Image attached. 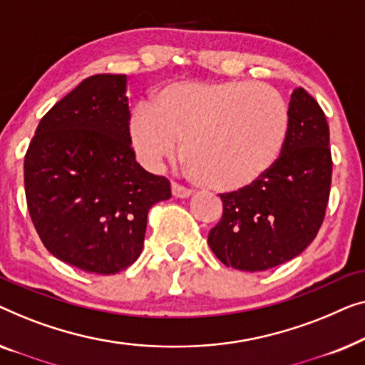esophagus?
Listing matches in <instances>:
<instances>
[{"label":"esophagus","instance_id":"34e87169","mask_svg":"<svg viewBox=\"0 0 365 365\" xmlns=\"http://www.w3.org/2000/svg\"><path fill=\"white\" fill-rule=\"evenodd\" d=\"M172 193H173V197H177V198H188L193 192L190 188L183 187V185L173 182L172 183Z\"/></svg>","mask_w":365,"mask_h":365}]
</instances>
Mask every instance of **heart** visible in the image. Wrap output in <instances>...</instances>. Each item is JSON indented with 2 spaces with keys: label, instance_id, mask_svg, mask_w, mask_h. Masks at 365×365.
Instances as JSON below:
<instances>
[{
  "label": "heart",
  "instance_id": "obj_1",
  "mask_svg": "<svg viewBox=\"0 0 365 365\" xmlns=\"http://www.w3.org/2000/svg\"><path fill=\"white\" fill-rule=\"evenodd\" d=\"M289 110L273 87L253 81H180L132 110L129 135L148 168L180 153L210 188L233 192L266 175L283 152Z\"/></svg>",
  "mask_w": 365,
  "mask_h": 365
}]
</instances>
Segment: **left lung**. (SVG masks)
<instances>
[{
	"instance_id": "obj_1",
	"label": "left lung",
	"mask_w": 365,
	"mask_h": 365,
	"mask_svg": "<svg viewBox=\"0 0 365 365\" xmlns=\"http://www.w3.org/2000/svg\"><path fill=\"white\" fill-rule=\"evenodd\" d=\"M289 132L271 170L250 187L222 193V220L208 245L223 264L264 271L296 258L326 217L332 157L329 125L312 96L297 87L289 102Z\"/></svg>"
}]
</instances>
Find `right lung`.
<instances>
[{
    "label": "right lung",
    "instance_id": "right-lung-1",
    "mask_svg": "<svg viewBox=\"0 0 365 365\" xmlns=\"http://www.w3.org/2000/svg\"><path fill=\"white\" fill-rule=\"evenodd\" d=\"M127 76L96 74L51 107L24 157L29 217L56 258L115 274L142 253L148 210L170 182L135 162Z\"/></svg>",
    "mask_w": 365,
    "mask_h": 365
}]
</instances>
